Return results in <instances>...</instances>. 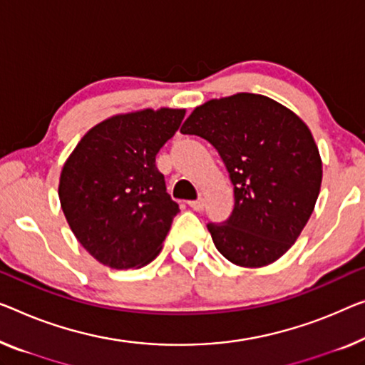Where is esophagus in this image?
I'll return each mask as SVG.
<instances>
[{
  "label": "esophagus",
  "mask_w": 365,
  "mask_h": 365,
  "mask_svg": "<svg viewBox=\"0 0 365 365\" xmlns=\"http://www.w3.org/2000/svg\"><path fill=\"white\" fill-rule=\"evenodd\" d=\"M188 206L192 210H195V211H201L205 208V201L203 200H195V201H188Z\"/></svg>",
  "instance_id": "34e87169"
}]
</instances>
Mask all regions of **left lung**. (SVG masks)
Here are the masks:
<instances>
[{"label":"left lung","instance_id":"1","mask_svg":"<svg viewBox=\"0 0 365 365\" xmlns=\"http://www.w3.org/2000/svg\"><path fill=\"white\" fill-rule=\"evenodd\" d=\"M180 130L208 140L235 185L230 220L208 225L217 251L247 269L279 260L322 188V157L307 123L269 96L236 93L197 106Z\"/></svg>","mask_w":365,"mask_h":365}]
</instances>
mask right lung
<instances>
[{
	"instance_id": "add662e5",
	"label": "right lung",
	"mask_w": 365,
	"mask_h": 365,
	"mask_svg": "<svg viewBox=\"0 0 365 365\" xmlns=\"http://www.w3.org/2000/svg\"><path fill=\"white\" fill-rule=\"evenodd\" d=\"M185 110L130 111L98 123L65 160L58 198L85 251L124 270L148 265L178 213L155 155L180 128Z\"/></svg>"
}]
</instances>
